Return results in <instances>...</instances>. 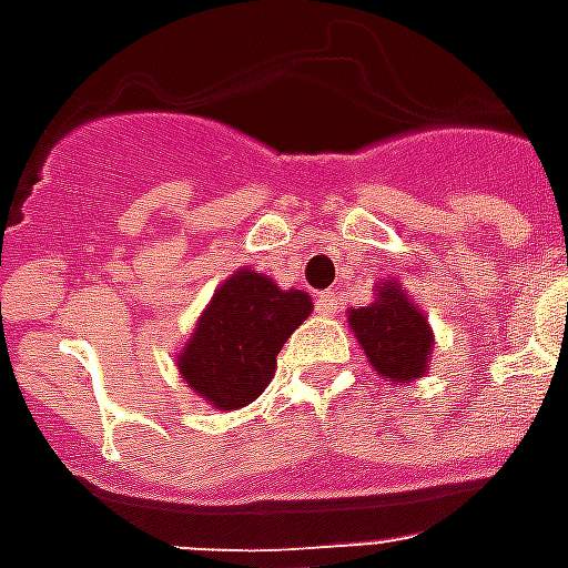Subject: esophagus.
<instances>
[{
    "instance_id": "esophagus-1",
    "label": "esophagus",
    "mask_w": 568,
    "mask_h": 568,
    "mask_svg": "<svg viewBox=\"0 0 568 568\" xmlns=\"http://www.w3.org/2000/svg\"><path fill=\"white\" fill-rule=\"evenodd\" d=\"M316 310H320L322 316H334L337 313V295L334 292H320L316 295Z\"/></svg>"
}]
</instances>
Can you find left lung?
I'll return each instance as SVG.
<instances>
[{
	"mask_svg": "<svg viewBox=\"0 0 568 568\" xmlns=\"http://www.w3.org/2000/svg\"><path fill=\"white\" fill-rule=\"evenodd\" d=\"M368 307L349 310V328L365 349L371 368L389 383H410L423 377L432 358V328L423 310L405 295V288L386 280Z\"/></svg>",
	"mask_w": 568,
	"mask_h": 568,
	"instance_id": "left-lung-1",
	"label": "left lung"
}]
</instances>
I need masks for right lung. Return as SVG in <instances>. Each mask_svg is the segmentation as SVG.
<instances>
[{
    "label": "right lung",
    "instance_id": "1",
    "mask_svg": "<svg viewBox=\"0 0 568 568\" xmlns=\"http://www.w3.org/2000/svg\"><path fill=\"white\" fill-rule=\"evenodd\" d=\"M310 310L301 288L285 292L248 267L231 273L175 358L182 381L219 410L246 407L273 381L280 349Z\"/></svg>",
    "mask_w": 568,
    "mask_h": 568
}]
</instances>
